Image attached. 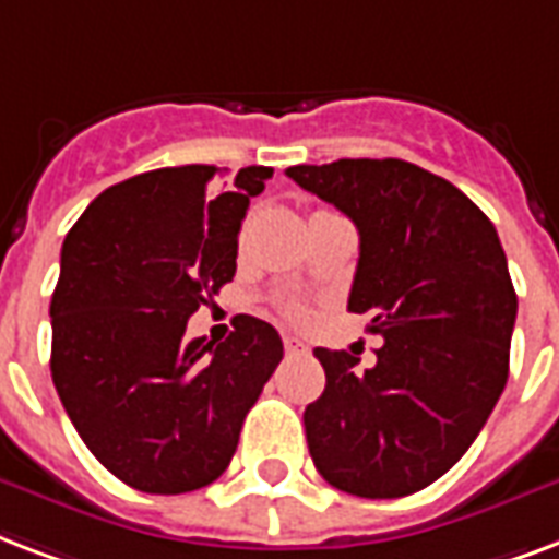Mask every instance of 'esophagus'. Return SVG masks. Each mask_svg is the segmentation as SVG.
Listing matches in <instances>:
<instances>
[{
    "mask_svg": "<svg viewBox=\"0 0 559 559\" xmlns=\"http://www.w3.org/2000/svg\"><path fill=\"white\" fill-rule=\"evenodd\" d=\"M284 352L287 355H308V346L298 336H284Z\"/></svg>",
    "mask_w": 559,
    "mask_h": 559,
    "instance_id": "34e87169",
    "label": "esophagus"
}]
</instances>
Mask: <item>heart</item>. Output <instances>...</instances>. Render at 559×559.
Returning <instances> with one entry per match:
<instances>
[{"label": "heart", "mask_w": 559, "mask_h": 559, "mask_svg": "<svg viewBox=\"0 0 559 559\" xmlns=\"http://www.w3.org/2000/svg\"><path fill=\"white\" fill-rule=\"evenodd\" d=\"M287 317L289 319H296V322H301V319L308 317V310L301 308V305H296V301H293V305H287Z\"/></svg>", "instance_id": "1"}]
</instances>
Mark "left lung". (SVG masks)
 I'll list each match as a JSON object with an SVG mask.
<instances>
[{
	"mask_svg": "<svg viewBox=\"0 0 559 559\" xmlns=\"http://www.w3.org/2000/svg\"><path fill=\"white\" fill-rule=\"evenodd\" d=\"M360 234L348 310L383 336L369 369L317 348L325 393L305 411L313 466L360 498L442 478L487 425L510 369L516 289L496 225L466 193L399 157L289 166Z\"/></svg>",
	"mask_w": 559,
	"mask_h": 559,
	"instance_id": "obj_1",
	"label": "left lung"
}]
</instances>
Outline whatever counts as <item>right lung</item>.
I'll list each match as a JSON object with an SVG mask.
<instances>
[{"instance_id":"add662e5","label":"right lung","mask_w":559,"mask_h":559,"mask_svg":"<svg viewBox=\"0 0 559 559\" xmlns=\"http://www.w3.org/2000/svg\"><path fill=\"white\" fill-rule=\"evenodd\" d=\"M166 166L108 187L61 246L52 381L93 457L122 484L178 496L231 463L240 428L284 357L278 331L237 317L225 343L187 319L237 272V234L270 166Z\"/></svg>"}]
</instances>
